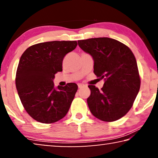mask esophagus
<instances>
[{
    "mask_svg": "<svg viewBox=\"0 0 158 158\" xmlns=\"http://www.w3.org/2000/svg\"><path fill=\"white\" fill-rule=\"evenodd\" d=\"M83 87H86L85 85H83V84H78V88H82Z\"/></svg>",
    "mask_w": 158,
    "mask_h": 158,
    "instance_id": "1",
    "label": "esophagus"
}]
</instances>
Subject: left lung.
<instances>
[{
  "label": "left lung",
  "mask_w": 158,
  "mask_h": 158,
  "mask_svg": "<svg viewBox=\"0 0 158 158\" xmlns=\"http://www.w3.org/2000/svg\"><path fill=\"white\" fill-rule=\"evenodd\" d=\"M78 45L94 61V72L104 79L101 90L88 85L87 103L91 114L103 122H114L126 115L140 88L135 57L128 47L108 37L78 40Z\"/></svg>",
  "instance_id": "left-lung-1"
}]
</instances>
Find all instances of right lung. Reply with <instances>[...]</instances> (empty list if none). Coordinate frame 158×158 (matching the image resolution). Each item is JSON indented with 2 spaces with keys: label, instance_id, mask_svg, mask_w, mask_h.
I'll return each mask as SVG.
<instances>
[{
  "label": "right lung",
  "instance_id": "obj_1",
  "mask_svg": "<svg viewBox=\"0 0 158 158\" xmlns=\"http://www.w3.org/2000/svg\"><path fill=\"white\" fill-rule=\"evenodd\" d=\"M77 45L76 41L39 43L21 55L16 71V89L25 110L37 122L55 123L68 112L77 84L55 88L53 79L56 73L62 71L64 56Z\"/></svg>",
  "mask_w": 158,
  "mask_h": 158
}]
</instances>
